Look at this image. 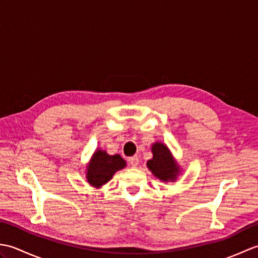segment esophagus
Masks as SVG:
<instances>
[{
    "label": "esophagus",
    "mask_w": 258,
    "mask_h": 258,
    "mask_svg": "<svg viewBox=\"0 0 258 258\" xmlns=\"http://www.w3.org/2000/svg\"><path fill=\"white\" fill-rule=\"evenodd\" d=\"M130 164H131V166H132V167H138L139 164H140L139 157L136 156V155L133 156V157H131V158H130Z\"/></svg>",
    "instance_id": "obj_1"
}]
</instances>
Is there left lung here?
I'll return each instance as SVG.
<instances>
[{
	"label": "left lung",
	"mask_w": 258,
	"mask_h": 258,
	"mask_svg": "<svg viewBox=\"0 0 258 258\" xmlns=\"http://www.w3.org/2000/svg\"><path fill=\"white\" fill-rule=\"evenodd\" d=\"M153 157L147 161L146 166L163 183L175 182L179 176L180 165L172 154L171 150L162 142H154L151 147Z\"/></svg>",
	"instance_id": "1"
}]
</instances>
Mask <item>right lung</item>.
Masks as SVG:
<instances>
[{"label":"right lung","mask_w":258,"mask_h":258,"mask_svg":"<svg viewBox=\"0 0 258 258\" xmlns=\"http://www.w3.org/2000/svg\"><path fill=\"white\" fill-rule=\"evenodd\" d=\"M126 167V161L119 154L109 155L106 151L97 149L86 164L85 177L94 188H101L112 179L117 171Z\"/></svg>","instance_id":"1"}]
</instances>
